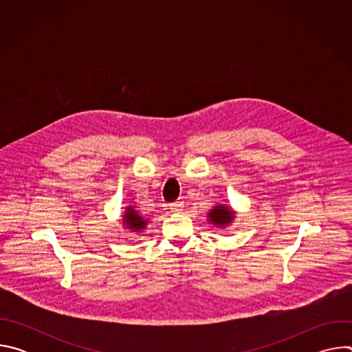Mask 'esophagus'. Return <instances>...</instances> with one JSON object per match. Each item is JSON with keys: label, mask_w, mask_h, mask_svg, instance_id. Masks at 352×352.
<instances>
[{"label": "esophagus", "mask_w": 352, "mask_h": 352, "mask_svg": "<svg viewBox=\"0 0 352 352\" xmlns=\"http://www.w3.org/2000/svg\"><path fill=\"white\" fill-rule=\"evenodd\" d=\"M170 209L173 213H181L184 209V202H181V200H178V202H173L170 204Z\"/></svg>", "instance_id": "obj_1"}]
</instances>
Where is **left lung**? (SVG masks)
Wrapping results in <instances>:
<instances>
[{
    "mask_svg": "<svg viewBox=\"0 0 352 352\" xmlns=\"http://www.w3.org/2000/svg\"><path fill=\"white\" fill-rule=\"evenodd\" d=\"M232 217H234V213L224 206H216L209 214L210 221L217 226H227L228 223H231Z\"/></svg>",
    "mask_w": 352,
    "mask_h": 352,
    "instance_id": "obj_1",
    "label": "left lung"
}]
</instances>
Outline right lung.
Returning <instances> with one entry per match:
<instances>
[{
    "label": "right lung",
    "instance_id": "obj_1",
    "mask_svg": "<svg viewBox=\"0 0 352 352\" xmlns=\"http://www.w3.org/2000/svg\"><path fill=\"white\" fill-rule=\"evenodd\" d=\"M125 221H126V226L128 228L133 230V231H140L142 228H144L146 226V220L139 216L136 213V210H133V208H128L126 212H125Z\"/></svg>",
    "mask_w": 352,
    "mask_h": 352
}]
</instances>
